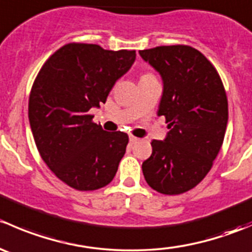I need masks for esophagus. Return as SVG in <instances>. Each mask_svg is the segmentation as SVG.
I'll return each instance as SVG.
<instances>
[{"label":"esophagus","mask_w":252,"mask_h":252,"mask_svg":"<svg viewBox=\"0 0 252 252\" xmlns=\"http://www.w3.org/2000/svg\"><path fill=\"white\" fill-rule=\"evenodd\" d=\"M139 139L138 138H135V136H133V135H129V141L131 142V144H135L136 141H138Z\"/></svg>","instance_id":"34e87169"}]
</instances>
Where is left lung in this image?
<instances>
[{
	"label": "left lung",
	"instance_id": "obj_1",
	"mask_svg": "<svg viewBox=\"0 0 252 252\" xmlns=\"http://www.w3.org/2000/svg\"><path fill=\"white\" fill-rule=\"evenodd\" d=\"M139 53L163 81L157 114L169 129L163 141L152 140L142 173L156 191L183 194L204 179L222 147L228 123L224 86L212 63L194 47L158 46Z\"/></svg>",
	"mask_w": 252,
	"mask_h": 252
}]
</instances>
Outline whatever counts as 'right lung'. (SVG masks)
Here are the masks:
<instances>
[{
    "label": "right lung",
    "instance_id": "obj_1",
    "mask_svg": "<svg viewBox=\"0 0 252 252\" xmlns=\"http://www.w3.org/2000/svg\"><path fill=\"white\" fill-rule=\"evenodd\" d=\"M135 51L67 44L45 62L29 96V122L40 156L58 179L80 191L110 184L129 138L106 131L88 112L135 61Z\"/></svg>",
    "mask_w": 252,
    "mask_h": 252
}]
</instances>
